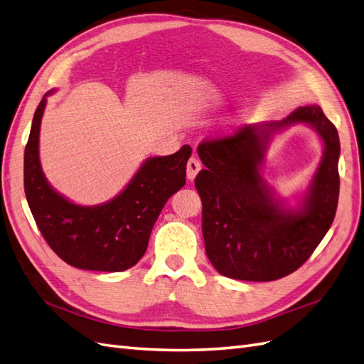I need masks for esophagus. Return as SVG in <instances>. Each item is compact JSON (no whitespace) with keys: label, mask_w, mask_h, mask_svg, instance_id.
I'll return each mask as SVG.
<instances>
[{"label":"esophagus","mask_w":364,"mask_h":364,"mask_svg":"<svg viewBox=\"0 0 364 364\" xmlns=\"http://www.w3.org/2000/svg\"><path fill=\"white\" fill-rule=\"evenodd\" d=\"M200 168H202L200 161L193 156V158H190L188 164H186V178H188L190 181H193L196 176H198V173L200 171Z\"/></svg>","instance_id":"1"}]
</instances>
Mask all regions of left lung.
I'll return each instance as SVG.
<instances>
[{"label": "left lung", "instance_id": "1", "mask_svg": "<svg viewBox=\"0 0 364 364\" xmlns=\"http://www.w3.org/2000/svg\"><path fill=\"white\" fill-rule=\"evenodd\" d=\"M311 124L326 153L300 212L284 210L259 176L270 134L284 124ZM206 166L194 185L202 199L205 251L222 276L271 282L289 276L318 247L336 218L340 176L338 132L318 105L300 107L287 119L243 125L198 146Z\"/></svg>", "mask_w": 364, "mask_h": 364}]
</instances>
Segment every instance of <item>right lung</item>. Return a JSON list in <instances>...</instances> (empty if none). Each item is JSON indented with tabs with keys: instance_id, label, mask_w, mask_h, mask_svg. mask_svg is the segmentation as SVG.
I'll return each instance as SVG.
<instances>
[{
	"instance_id": "obj_1",
	"label": "right lung",
	"mask_w": 364,
	"mask_h": 364,
	"mask_svg": "<svg viewBox=\"0 0 364 364\" xmlns=\"http://www.w3.org/2000/svg\"><path fill=\"white\" fill-rule=\"evenodd\" d=\"M47 95L35 112L24 151V191L38 228L58 257L75 268L129 269L145 254L164 205L185 185L191 146L183 145L174 154L146 159L125 190L110 202L75 205L47 183L39 164V125Z\"/></svg>"
}]
</instances>
